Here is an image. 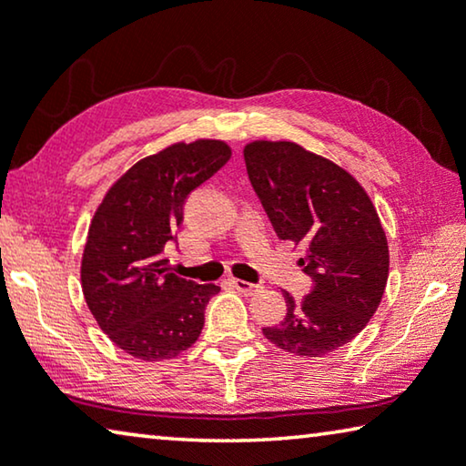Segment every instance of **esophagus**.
I'll return each mask as SVG.
<instances>
[{"instance_id": "obj_1", "label": "esophagus", "mask_w": 466, "mask_h": 466, "mask_svg": "<svg viewBox=\"0 0 466 466\" xmlns=\"http://www.w3.org/2000/svg\"><path fill=\"white\" fill-rule=\"evenodd\" d=\"M232 284H234V288L238 292H242V294H257V292H261V286H257V284H250V282H245V279H232Z\"/></svg>"}]
</instances>
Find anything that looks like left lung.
<instances>
[{
    "label": "left lung",
    "mask_w": 466,
    "mask_h": 466,
    "mask_svg": "<svg viewBox=\"0 0 466 466\" xmlns=\"http://www.w3.org/2000/svg\"><path fill=\"white\" fill-rule=\"evenodd\" d=\"M245 161L278 238L307 245L299 265L313 278L300 302L284 292V321L263 336L297 357L334 352L365 329L386 290L378 209L350 172L292 140H250Z\"/></svg>",
    "instance_id": "obj_1"
}]
</instances>
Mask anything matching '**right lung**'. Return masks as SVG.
I'll list each match as a JSON object with an SVG mask.
<instances>
[{
  "instance_id": "1",
  "label": "right lung",
  "mask_w": 466,
  "mask_h": 466,
  "mask_svg": "<svg viewBox=\"0 0 466 466\" xmlns=\"http://www.w3.org/2000/svg\"><path fill=\"white\" fill-rule=\"evenodd\" d=\"M226 140L172 143L128 167L88 226L80 284L103 334L130 357L167 360L193 346L216 284L172 273L166 248L188 195L230 159Z\"/></svg>"
}]
</instances>
